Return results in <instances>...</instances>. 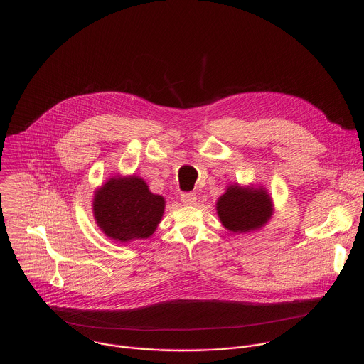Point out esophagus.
Masks as SVG:
<instances>
[{"mask_svg":"<svg viewBox=\"0 0 364 364\" xmlns=\"http://www.w3.org/2000/svg\"><path fill=\"white\" fill-rule=\"evenodd\" d=\"M181 200H182L183 205L191 206V205H195V203H196L198 196H196V193H193V192H186V193H182V195H181Z\"/></svg>","mask_w":364,"mask_h":364,"instance_id":"obj_1","label":"esophagus"}]
</instances>
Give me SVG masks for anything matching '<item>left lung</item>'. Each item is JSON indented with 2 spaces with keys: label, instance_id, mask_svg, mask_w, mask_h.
Masks as SVG:
<instances>
[{
  "label": "left lung",
  "instance_id": "obj_1",
  "mask_svg": "<svg viewBox=\"0 0 364 364\" xmlns=\"http://www.w3.org/2000/svg\"><path fill=\"white\" fill-rule=\"evenodd\" d=\"M221 224L232 232H251L262 228L273 214L269 193L263 188L231 185L217 200Z\"/></svg>",
  "mask_w": 364,
  "mask_h": 364
}]
</instances>
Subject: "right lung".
Returning <instances> with one entry per match:
<instances>
[{
  "label": "right lung",
  "mask_w": 364,
  "mask_h": 364,
  "mask_svg": "<svg viewBox=\"0 0 364 364\" xmlns=\"http://www.w3.org/2000/svg\"><path fill=\"white\" fill-rule=\"evenodd\" d=\"M94 215L110 240L129 242L146 240L159 224L165 199L150 192L147 183L133 176H113L94 196Z\"/></svg>",
  "instance_id": "obj_1"
}]
</instances>
